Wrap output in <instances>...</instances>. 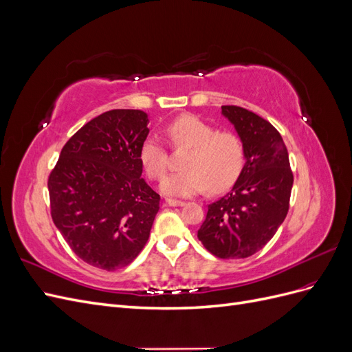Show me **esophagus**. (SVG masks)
I'll use <instances>...</instances> for the list:
<instances>
[{
    "mask_svg": "<svg viewBox=\"0 0 352 352\" xmlns=\"http://www.w3.org/2000/svg\"><path fill=\"white\" fill-rule=\"evenodd\" d=\"M166 204L170 207H182L185 206L184 201H179V199H172V198H167L166 199Z\"/></svg>",
    "mask_w": 352,
    "mask_h": 352,
    "instance_id": "34e87169",
    "label": "esophagus"
}]
</instances>
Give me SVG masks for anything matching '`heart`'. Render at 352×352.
Wrapping results in <instances>:
<instances>
[{
    "instance_id": "obj_1",
    "label": "heart",
    "mask_w": 352,
    "mask_h": 352,
    "mask_svg": "<svg viewBox=\"0 0 352 352\" xmlns=\"http://www.w3.org/2000/svg\"><path fill=\"white\" fill-rule=\"evenodd\" d=\"M166 133L173 146L189 148L182 167L185 170L167 176L162 192L168 197H192L204 192L226 190L242 173L245 146L241 138L232 132H217L211 124L195 116H182L167 126ZM141 164L153 180L163 179L168 157L157 135L145 138L140 151Z\"/></svg>"
}]
</instances>
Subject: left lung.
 <instances>
[{
    "mask_svg": "<svg viewBox=\"0 0 352 352\" xmlns=\"http://www.w3.org/2000/svg\"><path fill=\"white\" fill-rule=\"evenodd\" d=\"M245 146V166L230 192L208 206L198 239L219 258H247L283 223L294 184L286 145L276 127L255 113L223 105Z\"/></svg>",
    "mask_w": 352,
    "mask_h": 352,
    "instance_id": "obj_1",
    "label": "left lung"
}]
</instances>
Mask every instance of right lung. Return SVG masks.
<instances>
[{"mask_svg": "<svg viewBox=\"0 0 352 352\" xmlns=\"http://www.w3.org/2000/svg\"><path fill=\"white\" fill-rule=\"evenodd\" d=\"M148 122L141 110L100 114L63 146L48 177L52 221L94 267H126L150 238L160 195L141 177Z\"/></svg>", "mask_w": 352, "mask_h": 352, "instance_id": "obj_1", "label": "right lung"}]
</instances>
